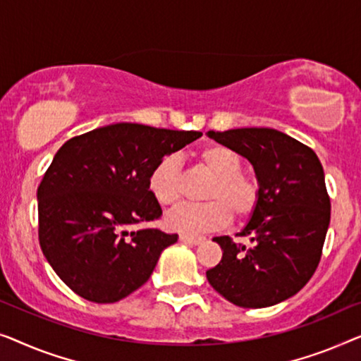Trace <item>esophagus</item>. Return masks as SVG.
<instances>
[{"label":"esophagus","instance_id":"34e87169","mask_svg":"<svg viewBox=\"0 0 361 361\" xmlns=\"http://www.w3.org/2000/svg\"><path fill=\"white\" fill-rule=\"evenodd\" d=\"M180 240L183 243H191V245H200L206 240L204 237H197V235H188V233H181L180 235Z\"/></svg>","mask_w":361,"mask_h":361}]
</instances>
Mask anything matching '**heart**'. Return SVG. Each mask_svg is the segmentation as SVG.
<instances>
[{"label":"heart","mask_w":361,"mask_h":361,"mask_svg":"<svg viewBox=\"0 0 361 361\" xmlns=\"http://www.w3.org/2000/svg\"><path fill=\"white\" fill-rule=\"evenodd\" d=\"M197 164L214 176L206 191L211 200L204 204H183L165 217L170 229L183 233L216 231L229 224L232 212L248 217L260 200V188L255 178L242 173V161L237 152L221 144H209L197 152ZM149 190L160 204L175 206L183 195V173L176 157H165L155 165L149 178Z\"/></svg>","instance_id":"obj_1"}]
</instances>
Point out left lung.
I'll list each match as a JSON object with an SVG mask.
<instances>
[{"mask_svg": "<svg viewBox=\"0 0 361 361\" xmlns=\"http://www.w3.org/2000/svg\"><path fill=\"white\" fill-rule=\"evenodd\" d=\"M247 159L255 171L260 200L238 235L252 247L216 237L222 260L206 271L207 281L240 307H268L306 286L316 271L331 222L324 169L312 149L268 128L207 132Z\"/></svg>", "mask_w": 361, "mask_h": 361, "instance_id": "obj_1", "label": "left lung"}]
</instances>
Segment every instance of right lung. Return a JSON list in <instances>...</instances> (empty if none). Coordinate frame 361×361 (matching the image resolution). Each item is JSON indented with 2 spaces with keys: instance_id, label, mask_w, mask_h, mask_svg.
<instances>
[{
  "instance_id": "obj_1",
  "label": "right lung",
  "mask_w": 361,
  "mask_h": 361,
  "mask_svg": "<svg viewBox=\"0 0 361 361\" xmlns=\"http://www.w3.org/2000/svg\"><path fill=\"white\" fill-rule=\"evenodd\" d=\"M202 134L118 123L65 142L37 188L39 242L67 286L108 304L147 283L176 233L129 229L161 216L152 170Z\"/></svg>"
}]
</instances>
